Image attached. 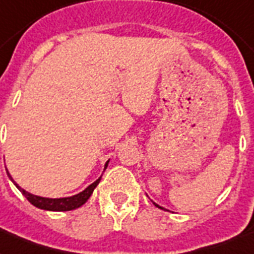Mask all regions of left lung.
<instances>
[{
	"mask_svg": "<svg viewBox=\"0 0 254 254\" xmlns=\"http://www.w3.org/2000/svg\"><path fill=\"white\" fill-rule=\"evenodd\" d=\"M154 204H155V203H154ZM155 207H158V208H162V207H159L158 204H155Z\"/></svg>",
	"mask_w": 254,
	"mask_h": 254,
	"instance_id": "left-lung-1",
	"label": "left lung"
}]
</instances>
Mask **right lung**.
Masks as SVG:
<instances>
[{
    "mask_svg": "<svg viewBox=\"0 0 254 254\" xmlns=\"http://www.w3.org/2000/svg\"><path fill=\"white\" fill-rule=\"evenodd\" d=\"M107 166L108 162L105 163V169H107ZM7 175H9V178L11 179L9 173H7ZM11 181H13V179H11ZM100 181H101V177H100L96 182H93L91 186H88L83 192L69 197H62V199H49V197L37 196V195H33V193L26 192L25 190H22L17 183H14V185L17 186V189L23 193V196H25L31 204L35 205L37 208L46 209V211H71V209L79 208L80 205L84 204L85 201H87L88 199H89V196L92 195L96 186L100 183Z\"/></svg>",
    "mask_w": 254,
    "mask_h": 254,
    "instance_id": "right-lung-1",
    "label": "right lung"
}]
</instances>
